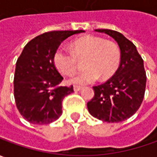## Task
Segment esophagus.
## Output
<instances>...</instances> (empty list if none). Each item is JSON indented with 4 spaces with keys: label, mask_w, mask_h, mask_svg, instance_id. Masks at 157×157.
I'll use <instances>...</instances> for the list:
<instances>
[{
    "label": "esophagus",
    "mask_w": 157,
    "mask_h": 157,
    "mask_svg": "<svg viewBox=\"0 0 157 157\" xmlns=\"http://www.w3.org/2000/svg\"><path fill=\"white\" fill-rule=\"evenodd\" d=\"M82 89V87L81 86H78V85H74V90L75 91H80Z\"/></svg>",
    "instance_id": "34e87169"
}]
</instances>
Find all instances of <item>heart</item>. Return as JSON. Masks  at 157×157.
<instances>
[{
    "label": "heart",
    "instance_id": "1",
    "mask_svg": "<svg viewBox=\"0 0 157 157\" xmlns=\"http://www.w3.org/2000/svg\"><path fill=\"white\" fill-rule=\"evenodd\" d=\"M71 51L58 48L53 61L56 68L64 75H72L78 68V62H83L82 73L69 80L71 83H92L101 76L108 79L113 76L120 66L121 51L115 42L106 41L95 35H86L71 43Z\"/></svg>",
    "mask_w": 157,
    "mask_h": 157
}]
</instances>
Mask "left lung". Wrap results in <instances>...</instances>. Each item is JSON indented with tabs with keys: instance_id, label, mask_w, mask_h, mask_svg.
<instances>
[{
	"instance_id": "8db88e82",
	"label": "left lung",
	"mask_w": 157,
	"mask_h": 157,
	"mask_svg": "<svg viewBox=\"0 0 157 157\" xmlns=\"http://www.w3.org/2000/svg\"><path fill=\"white\" fill-rule=\"evenodd\" d=\"M109 35L121 51L120 66L105 83L93 87L95 96L87 103L91 116L107 122H119L131 116L142 104L146 88L143 60L133 42L121 33L95 29Z\"/></svg>"
}]
</instances>
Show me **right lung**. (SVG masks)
Here are the masks:
<instances>
[{"instance_id":"obj_1","label":"right lung","mask_w":157,"mask_h":157,"mask_svg":"<svg viewBox=\"0 0 157 157\" xmlns=\"http://www.w3.org/2000/svg\"><path fill=\"white\" fill-rule=\"evenodd\" d=\"M83 32H47L24 47L15 65L14 95L20 114L30 123L48 124L62 116V100L74 89L59 86L63 77L57 71L53 57L64 40Z\"/></svg>"}]
</instances>
